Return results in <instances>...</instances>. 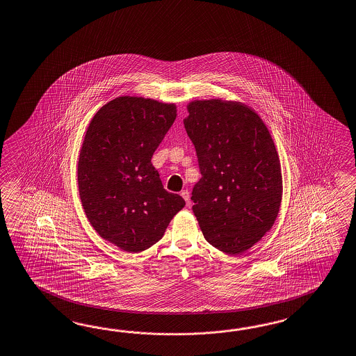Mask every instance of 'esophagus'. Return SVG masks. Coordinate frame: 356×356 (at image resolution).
Wrapping results in <instances>:
<instances>
[{
  "mask_svg": "<svg viewBox=\"0 0 356 356\" xmlns=\"http://www.w3.org/2000/svg\"><path fill=\"white\" fill-rule=\"evenodd\" d=\"M181 196H182L184 201H186V204L188 205V204H190V192L187 191V190H183V191L181 192Z\"/></svg>",
  "mask_w": 356,
  "mask_h": 356,
  "instance_id": "esophagus-1",
  "label": "esophagus"
}]
</instances>
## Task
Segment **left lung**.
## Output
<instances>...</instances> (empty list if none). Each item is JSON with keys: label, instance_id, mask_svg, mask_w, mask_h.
<instances>
[{"label": "left lung", "instance_id": "8db88e82", "mask_svg": "<svg viewBox=\"0 0 356 356\" xmlns=\"http://www.w3.org/2000/svg\"><path fill=\"white\" fill-rule=\"evenodd\" d=\"M183 120L202 174L192 190L204 237L227 254L258 243L283 197L279 155L264 120L241 102L192 101Z\"/></svg>", "mask_w": 356, "mask_h": 356}]
</instances>
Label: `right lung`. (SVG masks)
Listing matches in <instances>:
<instances>
[{
    "label": "right lung",
    "mask_w": 356,
    "mask_h": 356,
    "mask_svg": "<svg viewBox=\"0 0 356 356\" xmlns=\"http://www.w3.org/2000/svg\"><path fill=\"white\" fill-rule=\"evenodd\" d=\"M177 118L174 103L119 97L92 118L82 142L77 181L94 229L129 253L156 244L184 207L151 163Z\"/></svg>",
    "instance_id": "add662e5"
}]
</instances>
